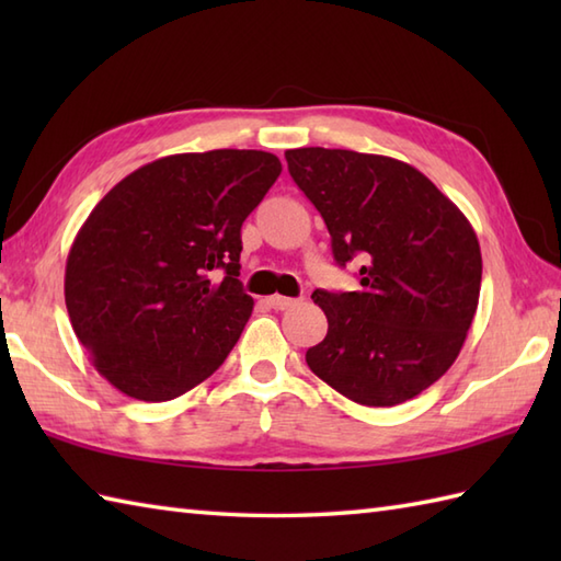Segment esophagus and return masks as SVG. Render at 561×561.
<instances>
[{
	"label": "esophagus",
	"mask_w": 561,
	"mask_h": 561,
	"mask_svg": "<svg viewBox=\"0 0 561 561\" xmlns=\"http://www.w3.org/2000/svg\"><path fill=\"white\" fill-rule=\"evenodd\" d=\"M267 304L274 308V311H287V308H294L296 304V299H289V296H279V294H274V296H270L267 299Z\"/></svg>",
	"instance_id": "obj_1"
}]
</instances>
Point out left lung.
I'll return each instance as SVG.
<instances>
[{"mask_svg":"<svg viewBox=\"0 0 561 561\" xmlns=\"http://www.w3.org/2000/svg\"><path fill=\"white\" fill-rule=\"evenodd\" d=\"M289 173L323 217L359 291L316 289L325 340L306 364L366 408L412 400L458 359L480 301L482 253L465 214L414 165L350 149H289Z\"/></svg>","mask_w":561,"mask_h":561,"instance_id":"1","label":"left lung"}]
</instances>
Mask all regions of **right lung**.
<instances>
[{"instance_id":"obj_1","label":"right lung","mask_w":561,"mask_h":561,"mask_svg":"<svg viewBox=\"0 0 561 561\" xmlns=\"http://www.w3.org/2000/svg\"><path fill=\"white\" fill-rule=\"evenodd\" d=\"M279 173L267 151L173 153L93 207L69 248L65 304L111 386L163 402L224 364L253 313L238 282L241 226Z\"/></svg>"}]
</instances>
